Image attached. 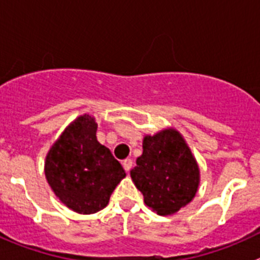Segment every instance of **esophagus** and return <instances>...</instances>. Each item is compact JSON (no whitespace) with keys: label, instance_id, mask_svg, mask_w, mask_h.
I'll use <instances>...</instances> for the list:
<instances>
[{"label":"esophagus","instance_id":"1","mask_svg":"<svg viewBox=\"0 0 260 260\" xmlns=\"http://www.w3.org/2000/svg\"><path fill=\"white\" fill-rule=\"evenodd\" d=\"M122 165H123V169H125L126 172H128L133 168V160L132 158H126V160H123Z\"/></svg>","mask_w":260,"mask_h":260}]
</instances>
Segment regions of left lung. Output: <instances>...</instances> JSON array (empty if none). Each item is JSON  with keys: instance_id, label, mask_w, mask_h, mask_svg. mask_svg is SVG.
<instances>
[{"instance_id": "obj_1", "label": "left lung", "mask_w": 260, "mask_h": 260, "mask_svg": "<svg viewBox=\"0 0 260 260\" xmlns=\"http://www.w3.org/2000/svg\"><path fill=\"white\" fill-rule=\"evenodd\" d=\"M130 176L144 203L167 216L192 201L198 190L199 168L180 133L164 130L144 138L143 153Z\"/></svg>"}]
</instances>
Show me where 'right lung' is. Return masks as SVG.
I'll list each match as a JSON object with an SVG mask.
<instances>
[{
    "mask_svg": "<svg viewBox=\"0 0 260 260\" xmlns=\"http://www.w3.org/2000/svg\"><path fill=\"white\" fill-rule=\"evenodd\" d=\"M98 123L84 114L53 144L45 161V177L62 203L89 215L107 207L110 195L126 176L122 165L96 138Z\"/></svg>",
    "mask_w": 260,
    "mask_h": 260,
    "instance_id": "obj_1",
    "label": "right lung"
}]
</instances>
